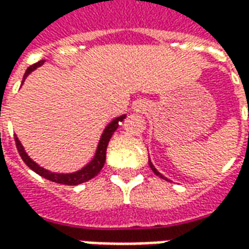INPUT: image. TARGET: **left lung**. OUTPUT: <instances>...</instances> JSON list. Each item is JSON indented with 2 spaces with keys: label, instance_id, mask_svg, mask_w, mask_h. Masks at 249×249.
Instances as JSON below:
<instances>
[{
  "label": "left lung",
  "instance_id": "1",
  "mask_svg": "<svg viewBox=\"0 0 249 249\" xmlns=\"http://www.w3.org/2000/svg\"><path fill=\"white\" fill-rule=\"evenodd\" d=\"M149 167L152 168V171H153V172H155V175H156V176H160V178H164V176H162L161 173H160V172H157V169H156V168H155V167H153V164H152L151 161H149ZM165 180H167V178H165Z\"/></svg>",
  "mask_w": 249,
  "mask_h": 249
}]
</instances>
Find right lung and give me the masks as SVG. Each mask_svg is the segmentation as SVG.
<instances>
[{"label":"right lung","instance_id":"right-lung-1","mask_svg":"<svg viewBox=\"0 0 249 249\" xmlns=\"http://www.w3.org/2000/svg\"><path fill=\"white\" fill-rule=\"evenodd\" d=\"M45 61H38L37 64H33L32 66H29L26 71H25V76H24V80L22 82L25 81V78L26 76L32 73V71L37 69L38 66H41ZM126 116L123 114V116H120L117 119H114L110 124L105 128L104 130L103 136H101V140L98 142V146H97V151H96V155L93 157V160L89 164H88L87 167H84L82 169H80L78 172H74V173H53V172H49V171H46L44 168H41L40 165H37L32 159H30L28 155H26V152L24 151V146L21 145V142L18 141V139L16 137V146H17V151H18L19 156L21 159L24 160V162L28 165V167L32 169V171H35L36 173H38L40 176L42 178H48V180H51L53 183H57V184H64V185H77V184H81V183H85L88 180H90L93 178L94 176H97L100 171L103 169L104 164H105V159H107V146H108V142L110 140V137L114 133V130L119 128V124L125 119Z\"/></svg>","mask_w":249,"mask_h":249}]
</instances>
